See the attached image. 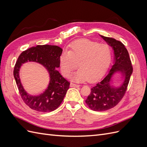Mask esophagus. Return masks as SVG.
<instances>
[{
	"label": "esophagus",
	"instance_id": "esophagus-1",
	"mask_svg": "<svg viewBox=\"0 0 147 147\" xmlns=\"http://www.w3.org/2000/svg\"><path fill=\"white\" fill-rule=\"evenodd\" d=\"M70 86L71 87H75V88H78V87H80V85H79V84H74V83H70Z\"/></svg>",
	"mask_w": 147,
	"mask_h": 147
}]
</instances>
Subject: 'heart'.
Masks as SVG:
<instances>
[{
    "mask_svg": "<svg viewBox=\"0 0 147 147\" xmlns=\"http://www.w3.org/2000/svg\"><path fill=\"white\" fill-rule=\"evenodd\" d=\"M111 59L112 50L108 45L81 39L70 44L68 51L61 55L59 63L65 77H69L78 63L80 69L72 75L73 80L93 82L105 72Z\"/></svg>",
    "mask_w": 147,
    "mask_h": 147,
    "instance_id": "heart-1",
    "label": "heart"
}]
</instances>
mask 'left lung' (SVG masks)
Instances as JSON below:
<instances>
[{"label": "left lung", "instance_id": "obj_1", "mask_svg": "<svg viewBox=\"0 0 147 147\" xmlns=\"http://www.w3.org/2000/svg\"><path fill=\"white\" fill-rule=\"evenodd\" d=\"M100 36L112 48L114 62L109 72L91 89L85 102L91 110L105 111L116 106L126 91L132 73V66L127 49L123 44L115 38ZM116 73L122 75L123 80L118 87L112 85V77Z\"/></svg>", "mask_w": 147, "mask_h": 147}]
</instances>
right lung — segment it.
<instances>
[{
  "label": "right lung",
  "instance_id": "right-lung-1",
  "mask_svg": "<svg viewBox=\"0 0 147 147\" xmlns=\"http://www.w3.org/2000/svg\"><path fill=\"white\" fill-rule=\"evenodd\" d=\"M63 50L56 45H37L22 52L16 63L14 75L22 99L30 109L38 112H49L56 110L63 102L69 88L70 83L62 76L56 68L59 67V58ZM35 61L42 65L50 75V82L46 91L37 96L29 95L20 82L19 70L23 63Z\"/></svg>",
  "mask_w": 147,
  "mask_h": 147
}]
</instances>
